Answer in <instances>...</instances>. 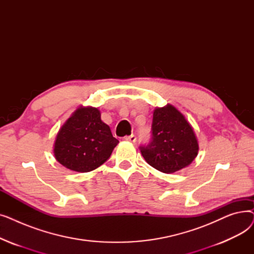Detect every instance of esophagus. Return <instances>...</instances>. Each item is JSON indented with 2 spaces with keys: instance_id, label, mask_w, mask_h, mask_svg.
<instances>
[{
  "instance_id": "obj_1",
  "label": "esophagus",
  "mask_w": 254,
  "mask_h": 254,
  "mask_svg": "<svg viewBox=\"0 0 254 254\" xmlns=\"http://www.w3.org/2000/svg\"><path fill=\"white\" fill-rule=\"evenodd\" d=\"M124 140H126V141H129V142H132V143H135L136 141H137V138H136V136L135 135H129V136H126V137H124Z\"/></svg>"
}]
</instances>
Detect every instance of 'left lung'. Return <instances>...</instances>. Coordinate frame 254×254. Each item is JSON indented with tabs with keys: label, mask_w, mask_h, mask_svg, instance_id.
Masks as SVG:
<instances>
[{
	"label": "left lung",
	"mask_w": 254,
	"mask_h": 254,
	"mask_svg": "<svg viewBox=\"0 0 254 254\" xmlns=\"http://www.w3.org/2000/svg\"><path fill=\"white\" fill-rule=\"evenodd\" d=\"M140 150L151 167L163 173H174L197 155L198 144L191 126L174 106L167 105L153 112L151 139Z\"/></svg>",
	"instance_id": "obj_1"
}]
</instances>
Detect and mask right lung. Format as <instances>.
<instances>
[{
  "label": "right lung",
  "mask_w": 254,
  "mask_h": 254,
  "mask_svg": "<svg viewBox=\"0 0 254 254\" xmlns=\"http://www.w3.org/2000/svg\"><path fill=\"white\" fill-rule=\"evenodd\" d=\"M118 144L101 113L92 107H80L60 129L55 143L57 161L76 172H89L108 159Z\"/></svg>",
  "instance_id": "1"
}]
</instances>
